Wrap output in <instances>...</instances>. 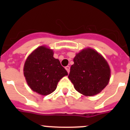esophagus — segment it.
Here are the masks:
<instances>
[{"instance_id":"34e87169","label":"esophagus","mask_w":130,"mask_h":130,"mask_svg":"<svg viewBox=\"0 0 130 130\" xmlns=\"http://www.w3.org/2000/svg\"><path fill=\"white\" fill-rule=\"evenodd\" d=\"M65 69H66V71H67V72H68V73H70V66H66Z\"/></svg>"}]
</instances>
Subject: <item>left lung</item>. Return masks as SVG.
<instances>
[{
  "label": "left lung",
  "instance_id": "8db88e82",
  "mask_svg": "<svg viewBox=\"0 0 130 130\" xmlns=\"http://www.w3.org/2000/svg\"><path fill=\"white\" fill-rule=\"evenodd\" d=\"M68 78L75 90L87 96L100 92L109 83L111 70L107 62L96 51L87 48L77 54Z\"/></svg>",
  "mask_w": 130,
  "mask_h": 130
}]
</instances>
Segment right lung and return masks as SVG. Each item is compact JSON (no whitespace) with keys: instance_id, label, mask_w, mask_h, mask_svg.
I'll return each mask as SVG.
<instances>
[{"instance_id":"obj_1","label":"right lung","mask_w":130,"mask_h":130,"mask_svg":"<svg viewBox=\"0 0 130 130\" xmlns=\"http://www.w3.org/2000/svg\"><path fill=\"white\" fill-rule=\"evenodd\" d=\"M23 72L30 88L43 96L55 91L58 81L68 75L59 60L53 57L52 49L45 46L39 47L28 56Z\"/></svg>"}]
</instances>
